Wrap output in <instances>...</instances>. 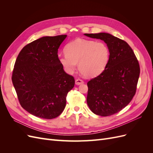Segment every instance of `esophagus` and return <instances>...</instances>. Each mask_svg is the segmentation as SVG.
<instances>
[{
	"instance_id": "obj_1",
	"label": "esophagus",
	"mask_w": 153,
	"mask_h": 153,
	"mask_svg": "<svg viewBox=\"0 0 153 153\" xmlns=\"http://www.w3.org/2000/svg\"><path fill=\"white\" fill-rule=\"evenodd\" d=\"M82 84H84V81L80 80V79H76L75 80V84L77 85H81Z\"/></svg>"
}]
</instances>
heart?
<instances>
[{"instance_id":"b5f03b06","label":"heart","mask_w":153,"mask_h":153,"mask_svg":"<svg viewBox=\"0 0 153 153\" xmlns=\"http://www.w3.org/2000/svg\"><path fill=\"white\" fill-rule=\"evenodd\" d=\"M66 53L59 55V63L68 74L78 70L85 77H94L102 72L109 59V50L105 43L76 39L68 43Z\"/></svg>"}]
</instances>
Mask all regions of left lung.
Returning a JSON list of instances; mask_svg holds the SVG:
<instances>
[{
  "label": "left lung",
  "instance_id": "obj_1",
  "mask_svg": "<svg viewBox=\"0 0 153 153\" xmlns=\"http://www.w3.org/2000/svg\"><path fill=\"white\" fill-rule=\"evenodd\" d=\"M84 35L103 41L109 50L104 71L87 82V97L92 112L108 116L119 112L131 101L139 78V64L126 41L106 32Z\"/></svg>",
  "mask_w": 153,
  "mask_h": 153
}]
</instances>
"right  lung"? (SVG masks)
<instances>
[{
    "label": "right lung",
    "instance_id": "1",
    "mask_svg": "<svg viewBox=\"0 0 153 153\" xmlns=\"http://www.w3.org/2000/svg\"><path fill=\"white\" fill-rule=\"evenodd\" d=\"M66 37H42L27 45L18 55L13 84L22 108L34 116H59L75 85L74 78L65 73L58 60V49Z\"/></svg>",
    "mask_w": 153,
    "mask_h": 153
}]
</instances>
